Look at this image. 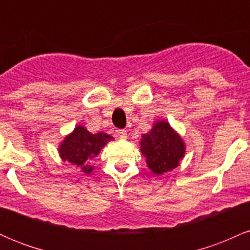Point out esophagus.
I'll return each instance as SVG.
<instances>
[{"instance_id":"34e87169","label":"esophagus","mask_w":250,"mask_h":250,"mask_svg":"<svg viewBox=\"0 0 250 250\" xmlns=\"http://www.w3.org/2000/svg\"><path fill=\"white\" fill-rule=\"evenodd\" d=\"M117 135H119V137H121V139H125V137H127V131L117 130Z\"/></svg>"}]
</instances>
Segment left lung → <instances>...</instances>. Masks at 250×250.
I'll use <instances>...</instances> for the list:
<instances>
[{"label":"left lung","mask_w":250,"mask_h":250,"mask_svg":"<svg viewBox=\"0 0 250 250\" xmlns=\"http://www.w3.org/2000/svg\"><path fill=\"white\" fill-rule=\"evenodd\" d=\"M139 143L148 168L156 175L179 167L186 154L185 141L166 120L154 122L150 130L142 134Z\"/></svg>","instance_id":"8db88e82"}]
</instances>
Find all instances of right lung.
I'll return each mask as SVG.
<instances>
[{"label":"right lung","mask_w":250,"mask_h":250,"mask_svg":"<svg viewBox=\"0 0 250 250\" xmlns=\"http://www.w3.org/2000/svg\"><path fill=\"white\" fill-rule=\"evenodd\" d=\"M113 140L114 137L105 133L93 134L83 125H76L60 142L57 151L63 162H69L82 173L90 174L94 170L90 161Z\"/></svg>","instance_id":"obj_1"}]
</instances>
